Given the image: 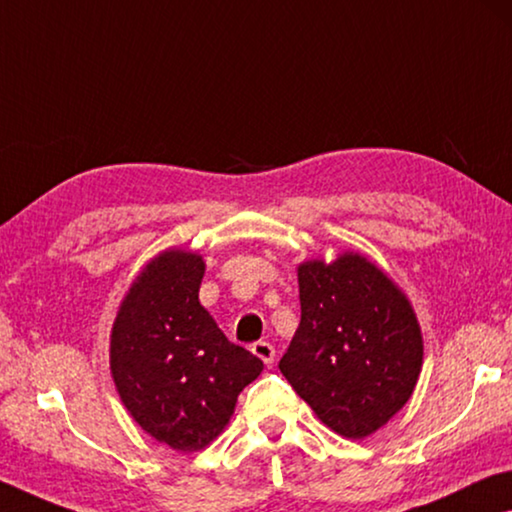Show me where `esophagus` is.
<instances>
[{
  "instance_id": "34e87169",
  "label": "esophagus",
  "mask_w": 512,
  "mask_h": 512,
  "mask_svg": "<svg viewBox=\"0 0 512 512\" xmlns=\"http://www.w3.org/2000/svg\"><path fill=\"white\" fill-rule=\"evenodd\" d=\"M251 352H254L258 359H263V364H267V366L274 364V357H277V352H274V345L267 343V341H256L254 345H251Z\"/></svg>"
}]
</instances>
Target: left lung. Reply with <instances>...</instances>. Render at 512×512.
<instances>
[{
	"label": "left lung",
	"mask_w": 512,
	"mask_h": 512,
	"mask_svg": "<svg viewBox=\"0 0 512 512\" xmlns=\"http://www.w3.org/2000/svg\"><path fill=\"white\" fill-rule=\"evenodd\" d=\"M300 327L279 368L318 419L341 437L382 428L419 380L423 338L403 290L368 258L297 267Z\"/></svg>",
	"instance_id": "obj_1"
}]
</instances>
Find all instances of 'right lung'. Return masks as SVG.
<instances>
[{
	"label": "right lung",
	"instance_id": "right-lung-1",
	"mask_svg": "<svg viewBox=\"0 0 512 512\" xmlns=\"http://www.w3.org/2000/svg\"><path fill=\"white\" fill-rule=\"evenodd\" d=\"M199 254H157L123 297L112 327L109 368L141 430L174 451L206 448L231 421L240 391L263 361L231 343L199 302Z\"/></svg>",
	"mask_w": 512,
	"mask_h": 512
}]
</instances>
